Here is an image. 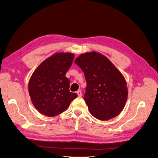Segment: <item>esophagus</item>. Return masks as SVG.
<instances>
[{"label":"esophagus","mask_w":158,"mask_h":158,"mask_svg":"<svg viewBox=\"0 0 158 158\" xmlns=\"http://www.w3.org/2000/svg\"><path fill=\"white\" fill-rule=\"evenodd\" d=\"M77 94L78 97H81V96H82V92H81V90H78L77 92Z\"/></svg>","instance_id":"34e87169"}]
</instances>
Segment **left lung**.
Masks as SVG:
<instances>
[{
  "label": "left lung",
  "instance_id": "1",
  "mask_svg": "<svg viewBox=\"0 0 158 158\" xmlns=\"http://www.w3.org/2000/svg\"><path fill=\"white\" fill-rule=\"evenodd\" d=\"M75 63L85 74L86 88L84 100L93 116L111 119L123 110L127 98L126 81L114 64L95 51L86 52Z\"/></svg>",
  "mask_w": 158,
  "mask_h": 158
}]
</instances>
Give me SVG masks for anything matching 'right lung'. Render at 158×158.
I'll return each mask as SVG.
<instances>
[{
    "instance_id": "add662e5",
    "label": "right lung",
    "mask_w": 158,
    "mask_h": 158,
    "mask_svg": "<svg viewBox=\"0 0 158 158\" xmlns=\"http://www.w3.org/2000/svg\"><path fill=\"white\" fill-rule=\"evenodd\" d=\"M74 55L57 52L47 58L32 73L28 92L34 107L42 114L55 116L66 110L77 95L70 92L66 73Z\"/></svg>"
}]
</instances>
